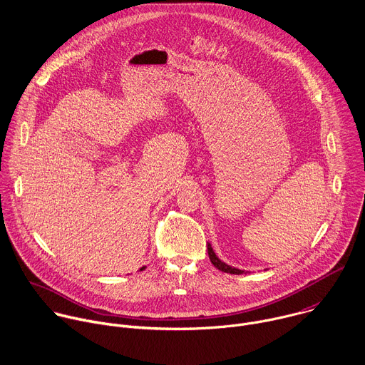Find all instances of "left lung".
Here are the masks:
<instances>
[{"mask_svg": "<svg viewBox=\"0 0 365 365\" xmlns=\"http://www.w3.org/2000/svg\"><path fill=\"white\" fill-rule=\"evenodd\" d=\"M207 248H208V255H210V259H211L212 265H214L215 268H218L220 271L230 272V274H237V275H240V274H244V272H245L244 269H238V268H234V267H231V265H228V264L222 262V261L215 255V252H214V250H212V247H211V244H210V242H208Z\"/></svg>", "mask_w": 365, "mask_h": 365, "instance_id": "1", "label": "left lung"}]
</instances>
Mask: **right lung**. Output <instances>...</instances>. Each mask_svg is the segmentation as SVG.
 <instances>
[{
    "mask_svg": "<svg viewBox=\"0 0 365 365\" xmlns=\"http://www.w3.org/2000/svg\"><path fill=\"white\" fill-rule=\"evenodd\" d=\"M144 268H145V267H143V268H141V269H144Z\"/></svg>",
    "mask_w": 365,
    "mask_h": 365,
    "instance_id": "add662e5",
    "label": "right lung"
}]
</instances>
